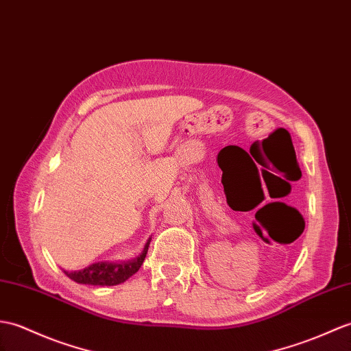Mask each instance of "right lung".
Masks as SVG:
<instances>
[{"label":"right lung","mask_w":351,"mask_h":351,"mask_svg":"<svg viewBox=\"0 0 351 351\" xmlns=\"http://www.w3.org/2000/svg\"><path fill=\"white\" fill-rule=\"evenodd\" d=\"M151 239L145 243V248L142 254L136 257L132 262L127 263H94L89 265L88 267L82 269V271L67 272L64 274L69 276L70 280L76 281L77 284H89V286H117V284L124 282L130 276L134 275L138 269H141L143 260L148 252Z\"/></svg>","instance_id":"right-lung-1"}]
</instances>
